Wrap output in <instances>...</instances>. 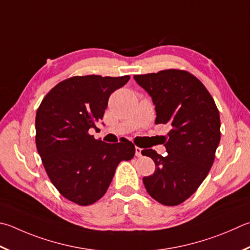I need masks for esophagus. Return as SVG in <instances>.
Wrapping results in <instances>:
<instances>
[{
	"instance_id": "esophagus-1",
	"label": "esophagus",
	"mask_w": 250,
	"mask_h": 250,
	"mask_svg": "<svg viewBox=\"0 0 250 250\" xmlns=\"http://www.w3.org/2000/svg\"><path fill=\"white\" fill-rule=\"evenodd\" d=\"M142 155H143V149L141 148V147L135 146V156L142 157Z\"/></svg>"
}]
</instances>
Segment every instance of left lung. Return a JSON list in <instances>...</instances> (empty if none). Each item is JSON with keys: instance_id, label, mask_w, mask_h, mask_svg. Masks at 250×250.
<instances>
[{"instance_id": "left-lung-1", "label": "left lung", "mask_w": 250, "mask_h": 250, "mask_svg": "<svg viewBox=\"0 0 250 250\" xmlns=\"http://www.w3.org/2000/svg\"><path fill=\"white\" fill-rule=\"evenodd\" d=\"M134 80L153 99L155 124L170 126L166 156L143 149L156 167L143 177L145 189L157 202L178 206L197 191L214 162L221 139L219 109L206 86L188 71L163 70Z\"/></svg>"}]
</instances>
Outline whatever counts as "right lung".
I'll return each instance as SVG.
<instances>
[{
    "label": "right lung",
    "instance_id": "1",
    "mask_svg": "<svg viewBox=\"0 0 250 250\" xmlns=\"http://www.w3.org/2000/svg\"><path fill=\"white\" fill-rule=\"evenodd\" d=\"M129 75L72 76L43 97L36 113V146L44 169L63 197L89 206L106 193L121 161L134 156L132 142L108 144L89 134L103 120L111 93Z\"/></svg>",
    "mask_w": 250,
    "mask_h": 250
}]
</instances>
